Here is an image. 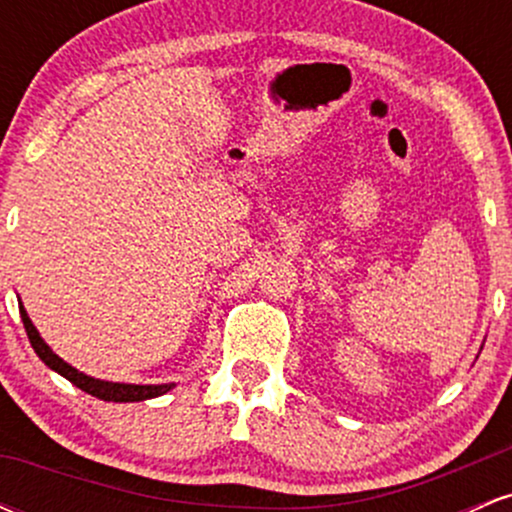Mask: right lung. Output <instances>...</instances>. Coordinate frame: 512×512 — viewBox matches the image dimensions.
Here are the masks:
<instances>
[{
  "instance_id": "1",
  "label": "right lung",
  "mask_w": 512,
  "mask_h": 512,
  "mask_svg": "<svg viewBox=\"0 0 512 512\" xmlns=\"http://www.w3.org/2000/svg\"><path fill=\"white\" fill-rule=\"evenodd\" d=\"M19 313H21L23 327H26L28 339H31L33 351H35V354H38L40 361H43L48 368L55 370V373H60L62 378H67L69 383L79 387V390L88 392V395L103 399V402H144V399H154V397L166 395V392H170L175 387V383H166V385H129V383H110V380L91 378V375L81 373V370H76L74 366H69L67 361H62V358L57 356L55 351H52L50 346L43 342V337H40L38 330H35V325L31 322V317H28L26 308H23V305H19Z\"/></svg>"
}]
</instances>
